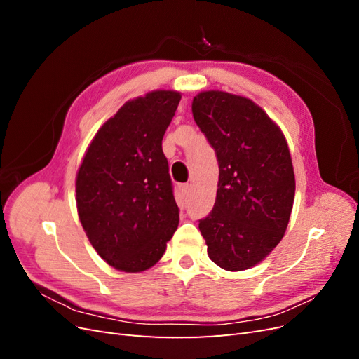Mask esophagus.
Here are the masks:
<instances>
[{
	"mask_svg": "<svg viewBox=\"0 0 359 359\" xmlns=\"http://www.w3.org/2000/svg\"><path fill=\"white\" fill-rule=\"evenodd\" d=\"M189 191H190V186L189 184H184V186H181V194L184 198L189 196Z\"/></svg>",
	"mask_w": 359,
	"mask_h": 359,
	"instance_id": "obj_1",
	"label": "esophagus"
}]
</instances>
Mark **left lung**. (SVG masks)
I'll use <instances>...</instances> for the list:
<instances>
[{
	"label": "left lung",
	"instance_id": "left-lung-1",
	"mask_svg": "<svg viewBox=\"0 0 359 359\" xmlns=\"http://www.w3.org/2000/svg\"><path fill=\"white\" fill-rule=\"evenodd\" d=\"M191 112L219 160L214 208L199 222L208 256L226 271L253 268L289 224L295 175L286 137L262 107L243 95L202 91Z\"/></svg>",
	"mask_w": 359,
	"mask_h": 359
}]
</instances>
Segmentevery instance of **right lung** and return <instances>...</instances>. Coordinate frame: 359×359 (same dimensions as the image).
Returning a JSON list of instances; mask_svg holds the SVG:
<instances>
[{"mask_svg":"<svg viewBox=\"0 0 359 359\" xmlns=\"http://www.w3.org/2000/svg\"><path fill=\"white\" fill-rule=\"evenodd\" d=\"M181 93L156 90L126 102L86 148L76 206L99 256L118 271L156 265L180 223L161 140Z\"/></svg>","mask_w":359,"mask_h":359,"instance_id":"right-lung-1","label":"right lung"}]
</instances>
